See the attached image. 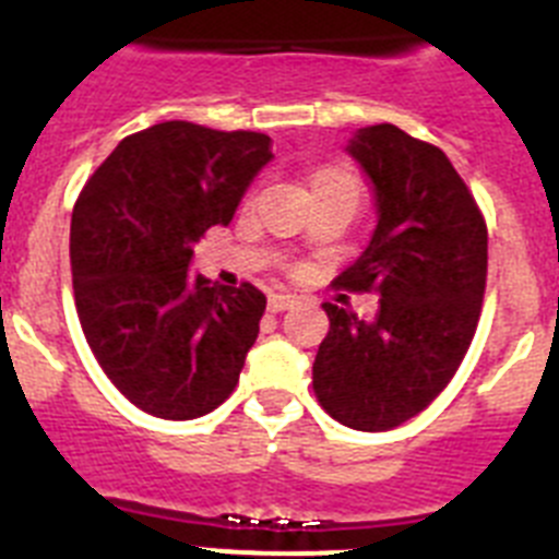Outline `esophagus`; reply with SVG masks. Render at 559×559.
I'll return each instance as SVG.
<instances>
[{"mask_svg":"<svg viewBox=\"0 0 559 559\" xmlns=\"http://www.w3.org/2000/svg\"><path fill=\"white\" fill-rule=\"evenodd\" d=\"M294 302H296V299L290 294H271L269 296V310H271V313H283V310H288Z\"/></svg>","mask_w":559,"mask_h":559,"instance_id":"1","label":"esophagus"}]
</instances>
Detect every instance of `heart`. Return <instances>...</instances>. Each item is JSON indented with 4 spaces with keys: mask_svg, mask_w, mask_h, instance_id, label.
I'll return each mask as SVG.
<instances>
[{
    "mask_svg": "<svg viewBox=\"0 0 559 559\" xmlns=\"http://www.w3.org/2000/svg\"><path fill=\"white\" fill-rule=\"evenodd\" d=\"M330 176H344V173H338V170H324V173H319V176H316V181H319V179H330Z\"/></svg>",
    "mask_w": 559,
    "mask_h": 559,
    "instance_id": "heart-1",
    "label": "heart"
}]
</instances>
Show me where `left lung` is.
<instances>
[{
    "label": "left lung",
    "mask_w": 559,
    "mask_h": 559,
    "mask_svg": "<svg viewBox=\"0 0 559 559\" xmlns=\"http://www.w3.org/2000/svg\"><path fill=\"white\" fill-rule=\"evenodd\" d=\"M347 153L372 185L374 229L335 285L380 294L372 322L324 302L313 389L355 431H389L431 406L471 347L487 283V226L439 147L367 126Z\"/></svg>",
    "instance_id": "left-lung-1"
}]
</instances>
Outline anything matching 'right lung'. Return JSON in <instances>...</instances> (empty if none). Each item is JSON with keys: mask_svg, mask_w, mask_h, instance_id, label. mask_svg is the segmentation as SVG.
I'll return each mask as SVG.
<instances>
[{"mask_svg": "<svg viewBox=\"0 0 559 559\" xmlns=\"http://www.w3.org/2000/svg\"><path fill=\"white\" fill-rule=\"evenodd\" d=\"M271 156L265 133L159 122L114 147L78 199L69 257L81 328L108 380L153 417H204L240 378L263 290L190 265Z\"/></svg>", "mask_w": 559, "mask_h": 559, "instance_id": "1", "label": "right lung"}]
</instances>
